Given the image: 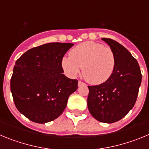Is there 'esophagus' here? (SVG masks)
Instances as JSON below:
<instances>
[{
    "label": "esophagus",
    "instance_id": "obj_1",
    "mask_svg": "<svg viewBox=\"0 0 149 149\" xmlns=\"http://www.w3.org/2000/svg\"><path fill=\"white\" fill-rule=\"evenodd\" d=\"M86 86V84H84L82 81H78V86Z\"/></svg>",
    "mask_w": 149,
    "mask_h": 149
}]
</instances>
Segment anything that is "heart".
I'll list each match as a JSON object with an SVG mask.
<instances>
[{
  "instance_id": "1",
  "label": "heart",
  "mask_w": 149,
  "mask_h": 149,
  "mask_svg": "<svg viewBox=\"0 0 149 149\" xmlns=\"http://www.w3.org/2000/svg\"><path fill=\"white\" fill-rule=\"evenodd\" d=\"M62 66L68 75L74 77L83 68V75L94 85L106 82L113 74L116 57L108 46L94 42H85L72 48L69 57H64Z\"/></svg>"
}]
</instances>
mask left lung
Wrapping results in <instances>:
<instances>
[{"label": "left lung", "instance_id": "left-lung-1", "mask_svg": "<svg viewBox=\"0 0 149 149\" xmlns=\"http://www.w3.org/2000/svg\"><path fill=\"white\" fill-rule=\"evenodd\" d=\"M101 39L114 52L115 69L106 82L88 86L87 106L95 119L113 123L125 116L136 103L142 74L136 60L124 46L111 39Z\"/></svg>", "mask_w": 149, "mask_h": 149}]
</instances>
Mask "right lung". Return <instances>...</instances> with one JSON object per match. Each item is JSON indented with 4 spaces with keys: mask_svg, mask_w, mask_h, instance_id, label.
Returning <instances> with one entry per match:
<instances>
[{
    "mask_svg": "<svg viewBox=\"0 0 149 149\" xmlns=\"http://www.w3.org/2000/svg\"><path fill=\"white\" fill-rule=\"evenodd\" d=\"M72 43L52 42L26 51L15 62L10 89L16 108L27 119L44 124L65 110L77 80L63 74L62 60Z\"/></svg>",
    "mask_w": 149,
    "mask_h": 149,
    "instance_id": "right-lung-1",
    "label": "right lung"
}]
</instances>
